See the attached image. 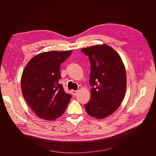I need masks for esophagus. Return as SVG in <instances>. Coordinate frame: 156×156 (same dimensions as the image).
Returning a JSON list of instances; mask_svg holds the SVG:
<instances>
[{
	"label": "esophagus",
	"mask_w": 156,
	"mask_h": 156,
	"mask_svg": "<svg viewBox=\"0 0 156 156\" xmlns=\"http://www.w3.org/2000/svg\"><path fill=\"white\" fill-rule=\"evenodd\" d=\"M72 93L73 96H76L78 93V90H72Z\"/></svg>",
	"instance_id": "34e87169"
}]
</instances>
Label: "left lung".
<instances>
[{"mask_svg":"<svg viewBox=\"0 0 156 156\" xmlns=\"http://www.w3.org/2000/svg\"><path fill=\"white\" fill-rule=\"evenodd\" d=\"M90 63V100L87 113L98 119L111 115L123 100L127 85L125 66L117 51L106 44L81 49Z\"/></svg>","mask_w":156,"mask_h":156,"instance_id":"8db88e82","label":"left lung"}]
</instances>
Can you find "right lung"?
Masks as SVG:
<instances>
[{
	"label": "right lung",
	"instance_id": "add662e5",
	"mask_svg": "<svg viewBox=\"0 0 156 156\" xmlns=\"http://www.w3.org/2000/svg\"><path fill=\"white\" fill-rule=\"evenodd\" d=\"M72 51L41 53L29 62L21 77L23 97L37 117L54 120L64 113L72 95L62 84L60 66Z\"/></svg>",
	"mask_w": 156,
	"mask_h": 156
}]
</instances>
